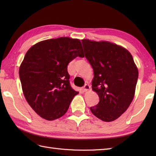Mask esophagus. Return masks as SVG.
Returning <instances> with one entry per match:
<instances>
[{"label":"esophagus","mask_w":156,"mask_h":156,"mask_svg":"<svg viewBox=\"0 0 156 156\" xmlns=\"http://www.w3.org/2000/svg\"><path fill=\"white\" fill-rule=\"evenodd\" d=\"M90 88V86H89L88 84H85V85L84 86V87H83V88H82V90H83L84 92H87V91H88Z\"/></svg>","instance_id":"1"}]
</instances>
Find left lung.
<instances>
[{
	"label": "left lung",
	"mask_w": 156,
	"mask_h": 156,
	"mask_svg": "<svg viewBox=\"0 0 156 156\" xmlns=\"http://www.w3.org/2000/svg\"><path fill=\"white\" fill-rule=\"evenodd\" d=\"M82 43L85 57L93 68L92 90L100 99L90 111L102 121H115L133 101L138 79L137 66L130 52L121 46L89 39H82Z\"/></svg>",
	"instance_id": "obj_1"
}]
</instances>
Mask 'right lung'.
Listing matches in <instances>:
<instances>
[{
  "instance_id": "1",
  "label": "right lung",
  "mask_w": 156,
  "mask_h": 156,
  "mask_svg": "<svg viewBox=\"0 0 156 156\" xmlns=\"http://www.w3.org/2000/svg\"><path fill=\"white\" fill-rule=\"evenodd\" d=\"M84 58L80 41L59 37L42 41L26 53L19 68L25 97L34 111L46 120L62 117L78 92L69 84L68 65Z\"/></svg>"
}]
</instances>
